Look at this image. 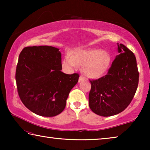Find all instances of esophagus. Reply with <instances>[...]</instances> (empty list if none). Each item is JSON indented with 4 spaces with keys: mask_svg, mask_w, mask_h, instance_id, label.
Masks as SVG:
<instances>
[{
    "mask_svg": "<svg viewBox=\"0 0 150 150\" xmlns=\"http://www.w3.org/2000/svg\"><path fill=\"white\" fill-rule=\"evenodd\" d=\"M83 81H85V78L83 77V76H80L79 78V83H81Z\"/></svg>",
    "mask_w": 150,
    "mask_h": 150,
    "instance_id": "esophagus-1",
    "label": "esophagus"
}]
</instances>
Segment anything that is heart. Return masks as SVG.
Masks as SVG:
<instances>
[{
	"label": "heart",
	"instance_id": "obj_1",
	"mask_svg": "<svg viewBox=\"0 0 150 150\" xmlns=\"http://www.w3.org/2000/svg\"><path fill=\"white\" fill-rule=\"evenodd\" d=\"M111 63L110 55L100 49L76 50L71 56L66 55L63 62V66L69 69L83 65L85 75L92 79L102 77L108 71Z\"/></svg>",
	"mask_w": 150,
	"mask_h": 150
}]
</instances>
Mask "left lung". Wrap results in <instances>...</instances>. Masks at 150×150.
Masks as SVG:
<instances>
[{
	"label": "left lung",
	"instance_id": "left-lung-1",
	"mask_svg": "<svg viewBox=\"0 0 150 150\" xmlns=\"http://www.w3.org/2000/svg\"><path fill=\"white\" fill-rule=\"evenodd\" d=\"M118 50L119 54L107 74L90 81L88 105L99 116H113L125 110L138 88L139 72L135 55L122 44H118Z\"/></svg>",
	"mask_w": 150,
	"mask_h": 150
}]
</instances>
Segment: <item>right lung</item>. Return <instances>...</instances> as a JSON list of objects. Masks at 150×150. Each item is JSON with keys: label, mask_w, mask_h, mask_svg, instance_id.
I'll return each instance as SVG.
<instances>
[{"label": "right lung", "mask_w": 150, "mask_h": 150, "mask_svg": "<svg viewBox=\"0 0 150 150\" xmlns=\"http://www.w3.org/2000/svg\"><path fill=\"white\" fill-rule=\"evenodd\" d=\"M58 48L41 45L24 47L20 52L16 71L20 100L32 112L51 117L64 110L78 73L62 71V54Z\"/></svg>", "instance_id": "add662e5"}]
</instances>
